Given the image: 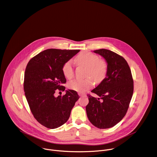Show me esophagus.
<instances>
[{
  "mask_svg": "<svg viewBox=\"0 0 157 157\" xmlns=\"http://www.w3.org/2000/svg\"><path fill=\"white\" fill-rule=\"evenodd\" d=\"M78 95H79V96H83V95H85V94L81 93V92H79V93H78Z\"/></svg>",
  "mask_w": 157,
  "mask_h": 157,
  "instance_id": "obj_1",
  "label": "esophagus"
}]
</instances>
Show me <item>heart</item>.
Wrapping results in <instances>:
<instances>
[{
	"label": "heart",
	"mask_w": 157,
	"mask_h": 157,
	"mask_svg": "<svg viewBox=\"0 0 157 157\" xmlns=\"http://www.w3.org/2000/svg\"><path fill=\"white\" fill-rule=\"evenodd\" d=\"M78 65L87 67L86 77L85 79H75L70 81L68 87L69 89L79 92H84L90 89L94 85V81L96 83L101 82L106 77L108 72V65L105 60L99 59L98 56L89 52L84 51L81 52L75 59ZM62 72L65 78L71 79L74 76V69L72 62L68 60L62 67ZM90 77L93 78H90Z\"/></svg>",
	"instance_id": "b5f03b06"
}]
</instances>
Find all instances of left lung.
<instances>
[{
	"label": "left lung",
	"instance_id": "obj_1",
	"mask_svg": "<svg viewBox=\"0 0 157 157\" xmlns=\"http://www.w3.org/2000/svg\"><path fill=\"white\" fill-rule=\"evenodd\" d=\"M107 62L105 78L91 92L100 98L87 95L86 109L89 121L100 129L109 128L125 116L133 94V80L130 67L119 54L105 49L94 51Z\"/></svg>",
	"mask_w": 157,
	"mask_h": 157
}]
</instances>
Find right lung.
<instances>
[{
	"label": "right lung",
	"mask_w": 157,
	"mask_h": 157,
	"mask_svg": "<svg viewBox=\"0 0 157 157\" xmlns=\"http://www.w3.org/2000/svg\"><path fill=\"white\" fill-rule=\"evenodd\" d=\"M80 50L48 49L32 58L24 75V90L35 119L50 129L63 125L79 97L73 90L55 97L56 90L64 91L67 80L62 72L63 64Z\"/></svg>",
	"instance_id": "obj_1"
}]
</instances>
